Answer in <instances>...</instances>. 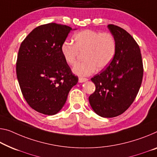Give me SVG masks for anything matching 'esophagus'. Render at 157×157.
<instances>
[{
  "label": "esophagus",
  "instance_id": "obj_1",
  "mask_svg": "<svg viewBox=\"0 0 157 157\" xmlns=\"http://www.w3.org/2000/svg\"><path fill=\"white\" fill-rule=\"evenodd\" d=\"M88 81V79L86 78H78V82L79 83H83V82H86Z\"/></svg>",
  "mask_w": 157,
  "mask_h": 157
}]
</instances>
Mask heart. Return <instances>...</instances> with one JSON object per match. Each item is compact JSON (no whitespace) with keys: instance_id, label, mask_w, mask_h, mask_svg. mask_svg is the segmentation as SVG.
Instances as JSON below:
<instances>
[{"instance_id":"heart-1","label":"heart","mask_w":157,"mask_h":157,"mask_svg":"<svg viewBox=\"0 0 157 157\" xmlns=\"http://www.w3.org/2000/svg\"><path fill=\"white\" fill-rule=\"evenodd\" d=\"M73 40L74 43L64 40L60 46V52L64 61L70 65L76 63L79 52H83L84 61L73 68L76 75H91L96 69L102 71L114 58L117 43L114 36L109 33L86 29L75 33Z\"/></svg>"}]
</instances>
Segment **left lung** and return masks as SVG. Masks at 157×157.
Masks as SVG:
<instances>
[{"mask_svg": "<svg viewBox=\"0 0 157 157\" xmlns=\"http://www.w3.org/2000/svg\"><path fill=\"white\" fill-rule=\"evenodd\" d=\"M117 43L114 58L105 70L91 78L95 90L89 102L98 115L117 117L128 109L141 86L143 65L139 45L126 30L107 26Z\"/></svg>", "mask_w": 157, "mask_h": 157, "instance_id": "8db88e82", "label": "left lung"}]
</instances>
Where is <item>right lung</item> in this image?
I'll return each instance as SVG.
<instances>
[{
  "label": "right lung",
  "mask_w": 157,
  "mask_h": 157,
  "mask_svg": "<svg viewBox=\"0 0 157 157\" xmlns=\"http://www.w3.org/2000/svg\"><path fill=\"white\" fill-rule=\"evenodd\" d=\"M72 29L50 23L35 28L20 45L17 77L28 105L45 115L58 113L71 88L78 83L60 52V46Z\"/></svg>",
  "instance_id": "add662e5"
}]
</instances>
